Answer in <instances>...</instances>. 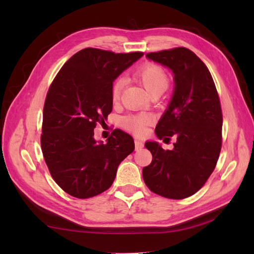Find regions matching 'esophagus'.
I'll use <instances>...</instances> for the list:
<instances>
[{
    "label": "esophagus",
    "mask_w": 254,
    "mask_h": 254,
    "mask_svg": "<svg viewBox=\"0 0 254 254\" xmlns=\"http://www.w3.org/2000/svg\"><path fill=\"white\" fill-rule=\"evenodd\" d=\"M135 149L136 150H139V149H142L143 147H144V143L142 142V141H139V139H135Z\"/></svg>",
    "instance_id": "esophagus-1"
}]
</instances>
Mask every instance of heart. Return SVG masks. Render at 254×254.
Instances as JSON below:
<instances>
[{
    "label": "heart",
    "mask_w": 254,
    "mask_h": 254,
    "mask_svg": "<svg viewBox=\"0 0 254 254\" xmlns=\"http://www.w3.org/2000/svg\"><path fill=\"white\" fill-rule=\"evenodd\" d=\"M136 77L141 80V83L149 94L154 91L163 90L165 91L169 85V77L167 73L160 66L156 64H145L144 66L136 72ZM126 85V79L120 77L116 79L112 85V99L117 101L120 98L121 91ZM150 122V117L148 115H137L132 117H127L123 119V124L127 130H130L136 134L144 133L146 126Z\"/></svg>",
    "instance_id": "heart-1"
}]
</instances>
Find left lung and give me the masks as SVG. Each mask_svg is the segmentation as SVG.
I'll use <instances>...</instances> for the list:
<instances>
[{"instance_id": "left-lung-1", "label": "left lung", "mask_w": 254, "mask_h": 254, "mask_svg": "<svg viewBox=\"0 0 254 254\" xmlns=\"http://www.w3.org/2000/svg\"><path fill=\"white\" fill-rule=\"evenodd\" d=\"M146 58L174 74V93L156 126L159 139L176 138L174 149L156 141L145 147L153 155L143 168L150 191L168 198L193 195L206 182L222 148L223 116L216 87L206 65L187 48L147 53Z\"/></svg>"}]
</instances>
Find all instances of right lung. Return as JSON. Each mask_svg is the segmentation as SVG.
<instances>
[{"instance_id":"1","label":"right lung","mask_w":254,"mask_h":254,"mask_svg":"<svg viewBox=\"0 0 254 254\" xmlns=\"http://www.w3.org/2000/svg\"><path fill=\"white\" fill-rule=\"evenodd\" d=\"M143 57L86 48L64 64L48 91L41 148L50 174L69 195L88 198L108 190L121 161L134 150L130 134L116 128L107 143L94 128L112 111V85Z\"/></svg>"}]
</instances>
